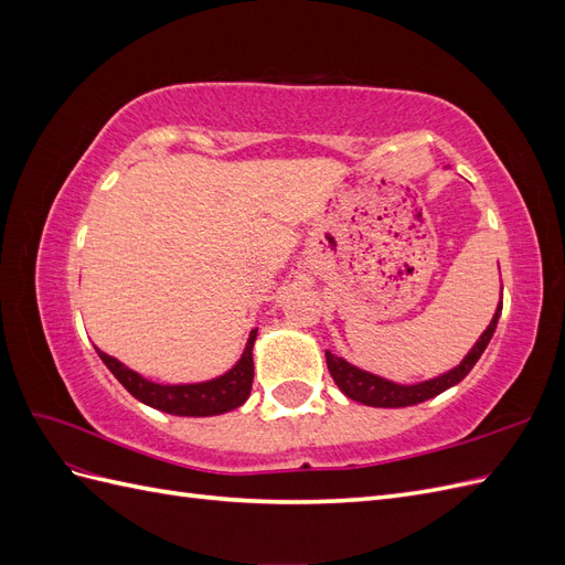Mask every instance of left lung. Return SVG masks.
<instances>
[{
    "instance_id": "8db88e82",
    "label": "left lung",
    "mask_w": 565,
    "mask_h": 565,
    "mask_svg": "<svg viewBox=\"0 0 565 565\" xmlns=\"http://www.w3.org/2000/svg\"><path fill=\"white\" fill-rule=\"evenodd\" d=\"M500 313H502V301L498 306V311H494V318L488 324V330L481 334V339L476 341V347L469 351L465 361H461V365H457L448 374H440V377L429 380V382L413 384V386L393 384V382H386L382 377H374V374H370V372H363V370L349 365L344 358H337L330 351L324 353V358H328V370L332 374V380L337 382V386L344 391L351 401H358L363 405H372V407L417 405V403H424V401L438 396V393L459 384L461 380L467 377L471 367L478 363V358L483 355L486 347L490 344L494 330H498Z\"/></svg>"
}]
</instances>
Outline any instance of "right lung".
<instances>
[{
	"label": "right lung",
	"instance_id": "obj_1",
	"mask_svg": "<svg viewBox=\"0 0 565 565\" xmlns=\"http://www.w3.org/2000/svg\"><path fill=\"white\" fill-rule=\"evenodd\" d=\"M254 339H256V330H252L249 334L247 349L241 358V363H237L231 372H226L224 377L204 382V384L162 386V384L143 380L141 374H136L122 363H117L113 355L104 351H98V355L100 361L106 363V367L115 374L117 382L141 403L162 409V413H169V415L210 417V415L228 413V409L241 407L247 401L252 391V380H254V363H252Z\"/></svg>",
	"mask_w": 565,
	"mask_h": 565
}]
</instances>
